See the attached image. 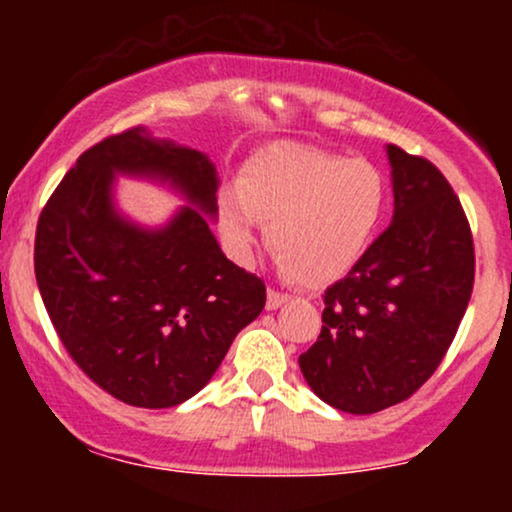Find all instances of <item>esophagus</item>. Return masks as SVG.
Returning <instances> with one entry per match:
<instances>
[{
    "label": "esophagus",
    "instance_id": "obj_1",
    "mask_svg": "<svg viewBox=\"0 0 512 512\" xmlns=\"http://www.w3.org/2000/svg\"><path fill=\"white\" fill-rule=\"evenodd\" d=\"M289 301H291L289 293H281V291H274V289L267 291V308H269V310L281 308V305L289 303Z\"/></svg>",
    "mask_w": 512,
    "mask_h": 512
}]
</instances>
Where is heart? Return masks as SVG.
Masks as SVG:
<instances>
[{
	"instance_id": "b5f03b06",
	"label": "heart",
	"mask_w": 512,
	"mask_h": 512,
	"mask_svg": "<svg viewBox=\"0 0 512 512\" xmlns=\"http://www.w3.org/2000/svg\"><path fill=\"white\" fill-rule=\"evenodd\" d=\"M385 202V180L373 163L276 142L245 161L238 187L219 192L216 221L240 260L252 257L260 221L284 272L303 284H327L361 260Z\"/></svg>"
}]
</instances>
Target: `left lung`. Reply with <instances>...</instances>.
<instances>
[{
	"mask_svg": "<svg viewBox=\"0 0 512 512\" xmlns=\"http://www.w3.org/2000/svg\"><path fill=\"white\" fill-rule=\"evenodd\" d=\"M395 214L351 272L325 291L303 378L346 414L404 402L436 373L472 298L474 243L450 182L387 144Z\"/></svg>",
	"mask_w": 512,
	"mask_h": 512,
	"instance_id": "1",
	"label": "left lung"
}]
</instances>
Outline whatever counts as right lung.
<instances>
[{
    "mask_svg": "<svg viewBox=\"0 0 512 512\" xmlns=\"http://www.w3.org/2000/svg\"><path fill=\"white\" fill-rule=\"evenodd\" d=\"M168 181L190 208L144 229L114 209V175ZM219 175L202 151L132 127L76 158L35 231V279L64 349L132 407L197 395L262 313L264 281L226 260L209 219Z\"/></svg>",
    "mask_w": 512,
    "mask_h": 512,
    "instance_id": "add662e5",
    "label": "right lung"
}]
</instances>
